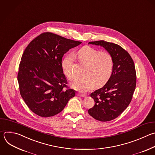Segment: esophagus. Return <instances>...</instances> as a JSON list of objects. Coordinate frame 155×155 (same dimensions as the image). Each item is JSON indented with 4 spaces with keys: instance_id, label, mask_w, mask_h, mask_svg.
Segmentation results:
<instances>
[{
    "instance_id": "obj_1",
    "label": "esophagus",
    "mask_w": 155,
    "mask_h": 155,
    "mask_svg": "<svg viewBox=\"0 0 155 155\" xmlns=\"http://www.w3.org/2000/svg\"><path fill=\"white\" fill-rule=\"evenodd\" d=\"M77 95H78V96H79V97H86V95H85V94H81V93H78V94H77Z\"/></svg>"
}]
</instances>
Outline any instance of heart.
I'll return each mask as SVG.
<instances>
[{
    "label": "heart",
    "instance_id": "1",
    "mask_svg": "<svg viewBox=\"0 0 155 155\" xmlns=\"http://www.w3.org/2000/svg\"><path fill=\"white\" fill-rule=\"evenodd\" d=\"M77 56L79 61L86 66L84 76L74 78L71 86L80 92H87L94 86L99 87L104 86L110 79L113 69V58L107 51L100 50L89 46H85L79 50ZM75 57L73 55H67L62 61V68L65 75L72 78V66Z\"/></svg>",
    "mask_w": 155,
    "mask_h": 155
}]
</instances>
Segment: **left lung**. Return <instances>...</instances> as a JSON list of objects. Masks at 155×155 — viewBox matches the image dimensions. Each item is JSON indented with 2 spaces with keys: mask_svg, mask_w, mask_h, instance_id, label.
<instances>
[{
  "mask_svg": "<svg viewBox=\"0 0 155 155\" xmlns=\"http://www.w3.org/2000/svg\"><path fill=\"white\" fill-rule=\"evenodd\" d=\"M89 44L101 46L110 52L114 64L107 83L91 94L95 105L88 113L97 120L110 121L120 116L131 101L136 84L134 64L130 54L117 44L105 41Z\"/></svg>",
  "mask_w": 155,
  "mask_h": 155,
  "instance_id": "8db88e82",
  "label": "left lung"
}]
</instances>
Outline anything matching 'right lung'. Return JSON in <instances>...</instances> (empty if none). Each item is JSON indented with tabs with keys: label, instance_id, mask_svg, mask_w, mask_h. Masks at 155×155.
Here are the masks:
<instances>
[{
	"label": "right lung",
	"instance_id": "right-lung-1",
	"mask_svg": "<svg viewBox=\"0 0 155 155\" xmlns=\"http://www.w3.org/2000/svg\"><path fill=\"white\" fill-rule=\"evenodd\" d=\"M81 43L46 32L31 41L25 49L18 81L21 97L35 114L43 117L54 116L75 96V91L66 85L62 58Z\"/></svg>",
	"mask_w": 155,
	"mask_h": 155
}]
</instances>
